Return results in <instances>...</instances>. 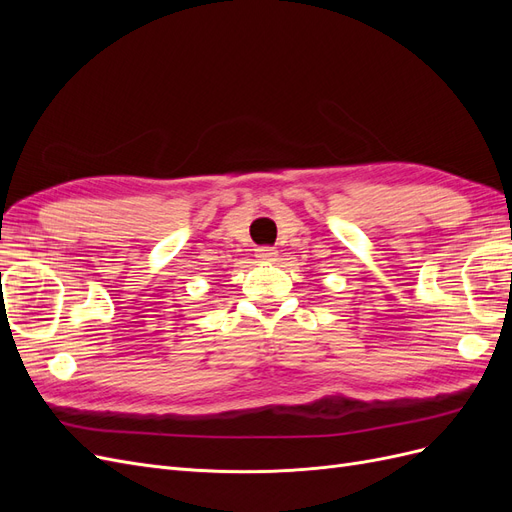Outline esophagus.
<instances>
[{"label": "esophagus", "instance_id": "esophagus-1", "mask_svg": "<svg viewBox=\"0 0 512 512\" xmlns=\"http://www.w3.org/2000/svg\"><path fill=\"white\" fill-rule=\"evenodd\" d=\"M275 256H277V252L273 250V247H258L256 250V258L260 262H271V260H275Z\"/></svg>", "mask_w": 512, "mask_h": 512}]
</instances>
